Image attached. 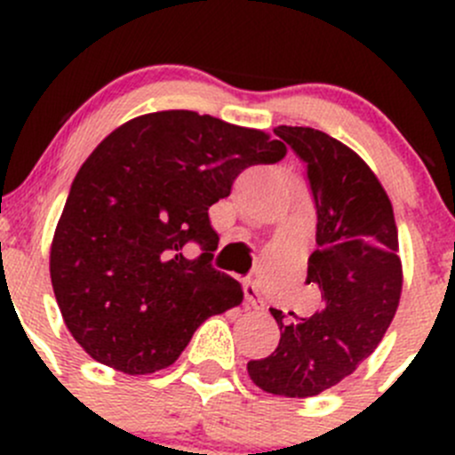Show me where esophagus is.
<instances>
[{"label": "esophagus", "instance_id": "1", "mask_svg": "<svg viewBox=\"0 0 455 455\" xmlns=\"http://www.w3.org/2000/svg\"><path fill=\"white\" fill-rule=\"evenodd\" d=\"M244 297H246V301H249L251 308L264 310V299H261L259 291H257V286H255L253 282H249V283H246V286H244Z\"/></svg>", "mask_w": 455, "mask_h": 455}]
</instances>
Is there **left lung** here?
I'll return each instance as SVG.
<instances>
[{
  "instance_id": "8db88e82",
  "label": "left lung",
  "mask_w": 455,
  "mask_h": 455,
  "mask_svg": "<svg viewBox=\"0 0 455 455\" xmlns=\"http://www.w3.org/2000/svg\"><path fill=\"white\" fill-rule=\"evenodd\" d=\"M275 134L308 164L316 251L306 283L319 286L323 308L295 321L270 308L282 337L246 370L264 392L310 398L350 376L387 332L403 291L398 228L383 185L355 149L313 127L279 125Z\"/></svg>"
}]
</instances>
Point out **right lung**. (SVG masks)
Returning a JSON list of instances; mask_svg holds the SVG:
<instances>
[{
  "label": "right lung",
  "instance_id": "add662e5",
  "mask_svg": "<svg viewBox=\"0 0 455 455\" xmlns=\"http://www.w3.org/2000/svg\"><path fill=\"white\" fill-rule=\"evenodd\" d=\"M286 145L189 109L142 114L81 164L50 246V279L75 341L123 374L169 368L204 319L244 299L211 268L209 206L242 169L277 163ZM198 241L187 260L181 246Z\"/></svg>",
  "mask_w": 455,
  "mask_h": 455
}]
</instances>
